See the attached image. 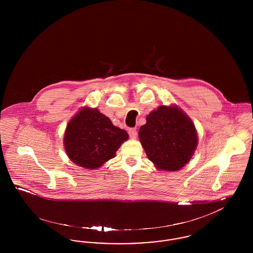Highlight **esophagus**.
Returning a JSON list of instances; mask_svg holds the SVG:
<instances>
[{"label": "esophagus", "mask_w": 253, "mask_h": 253, "mask_svg": "<svg viewBox=\"0 0 253 253\" xmlns=\"http://www.w3.org/2000/svg\"><path fill=\"white\" fill-rule=\"evenodd\" d=\"M129 134H130V136H131L132 138H135L136 135H137L136 129H135V128H130V129H129Z\"/></svg>", "instance_id": "34e87169"}]
</instances>
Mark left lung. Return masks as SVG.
I'll list each match as a JSON object with an SVG mask.
<instances>
[{
	"instance_id": "left-lung-1",
	"label": "left lung",
	"mask_w": 253,
	"mask_h": 253,
	"mask_svg": "<svg viewBox=\"0 0 253 253\" xmlns=\"http://www.w3.org/2000/svg\"><path fill=\"white\" fill-rule=\"evenodd\" d=\"M148 158L158 169L178 170L193 157L198 143L191 119L176 106H160L146 118L138 132Z\"/></svg>"
}]
</instances>
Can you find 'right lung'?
I'll list each match as a JSON object with an SVG mask.
<instances>
[{
	"instance_id": "add662e5",
	"label": "right lung",
	"mask_w": 253,
	"mask_h": 253,
	"mask_svg": "<svg viewBox=\"0 0 253 253\" xmlns=\"http://www.w3.org/2000/svg\"><path fill=\"white\" fill-rule=\"evenodd\" d=\"M128 138L125 130L114 126L97 109L84 107L67 124L63 143L75 164L95 169L116 157V152Z\"/></svg>"
}]
</instances>
